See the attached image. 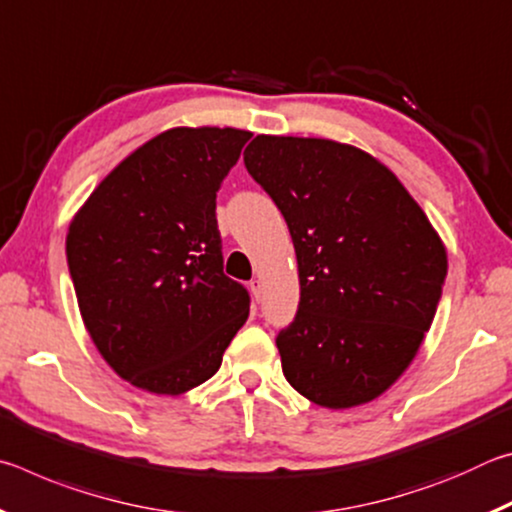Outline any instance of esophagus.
I'll return each mask as SVG.
<instances>
[{"label":"esophagus","instance_id":"obj_1","mask_svg":"<svg viewBox=\"0 0 512 512\" xmlns=\"http://www.w3.org/2000/svg\"><path fill=\"white\" fill-rule=\"evenodd\" d=\"M248 287H250V293H253V298H255V300H259V298H262V291H264V282H262V280H259V277H255V280H250V284H248Z\"/></svg>","mask_w":512,"mask_h":512}]
</instances>
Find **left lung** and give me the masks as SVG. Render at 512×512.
<instances>
[{"label": "left lung", "mask_w": 512, "mask_h": 512, "mask_svg": "<svg viewBox=\"0 0 512 512\" xmlns=\"http://www.w3.org/2000/svg\"><path fill=\"white\" fill-rule=\"evenodd\" d=\"M244 162L296 248L298 314L275 339L284 377L325 409L372 402L429 332L443 241L395 173L357 146L257 135Z\"/></svg>", "instance_id": "8db88e82"}]
</instances>
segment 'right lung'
I'll use <instances>...</instances> for the list:
<instances>
[{"label":"right lung","mask_w":512,"mask_h":512,"mask_svg":"<svg viewBox=\"0 0 512 512\" xmlns=\"http://www.w3.org/2000/svg\"><path fill=\"white\" fill-rule=\"evenodd\" d=\"M253 133L171 128L117 164L69 223L94 345L121 379L180 395L221 368L250 296L223 273L216 192Z\"/></svg>","instance_id":"obj_1"}]
</instances>
